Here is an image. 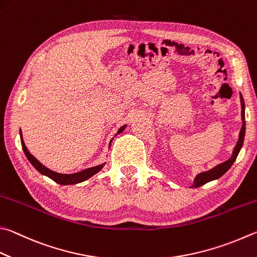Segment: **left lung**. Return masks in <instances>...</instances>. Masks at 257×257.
<instances>
[{"instance_id":"8db88e82","label":"left lung","mask_w":257,"mask_h":257,"mask_svg":"<svg viewBox=\"0 0 257 257\" xmlns=\"http://www.w3.org/2000/svg\"><path fill=\"white\" fill-rule=\"evenodd\" d=\"M240 103H241L242 125H241V129H240V133H239V139H238V142H237V144H236V146L234 148V152H232L231 157L228 161L221 163V164L217 165L216 167H213L212 170L207 171V172H203V173L198 174L197 177H195L192 188H199V186L206 184V183H208V182H210V181L219 179V177L225 174L226 172L230 169L231 165L234 164V162L236 161V158H237V155H238V153H239L240 148L242 146V143H244V137H245V125H246V122H245V103H244V100H242L241 94H240Z\"/></svg>"}]
</instances>
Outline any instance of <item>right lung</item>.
<instances>
[{
    "label": "right lung",
    "mask_w": 257,
    "mask_h": 257,
    "mask_svg": "<svg viewBox=\"0 0 257 257\" xmlns=\"http://www.w3.org/2000/svg\"><path fill=\"white\" fill-rule=\"evenodd\" d=\"M125 125H122L119 130H118V134L122 133V130L124 129ZM21 134V133H20ZM20 138H21V145H22V149L23 152H25L26 156L28 160H29V162L31 163L32 165L35 166V169L40 172L41 174H44L46 176L50 177L51 180L55 181L56 183L58 184H62V185H65V184H75V183H80V182H83L85 181L87 179H90V177L92 175H94L95 173H97L102 167L104 166V164H101V165H97V166H94V167H91V169H86L84 170L82 172H78V173H74V174H59V173H56V172L54 171H50L49 169H47V167L44 166L41 163H39L38 161L36 160V158L31 155V154L29 153V151H28L25 143H23L22 141V136L20 135Z\"/></svg>",
    "instance_id": "right-lung-1"
}]
</instances>
